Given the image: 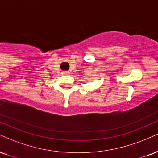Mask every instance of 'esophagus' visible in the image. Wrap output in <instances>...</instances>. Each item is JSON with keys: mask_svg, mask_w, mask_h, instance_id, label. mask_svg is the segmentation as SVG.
<instances>
[{"mask_svg": "<svg viewBox=\"0 0 158 158\" xmlns=\"http://www.w3.org/2000/svg\"><path fill=\"white\" fill-rule=\"evenodd\" d=\"M62 73H63V74H68L69 73H68V72H67V71H63V72H62Z\"/></svg>", "mask_w": 158, "mask_h": 158, "instance_id": "1", "label": "esophagus"}]
</instances>
